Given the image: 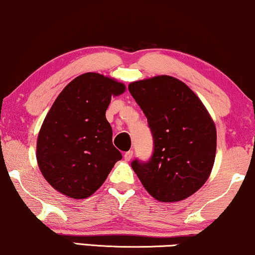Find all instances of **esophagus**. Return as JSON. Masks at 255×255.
I'll list each match as a JSON object with an SVG mask.
<instances>
[{
    "label": "esophagus",
    "mask_w": 255,
    "mask_h": 255,
    "mask_svg": "<svg viewBox=\"0 0 255 255\" xmlns=\"http://www.w3.org/2000/svg\"><path fill=\"white\" fill-rule=\"evenodd\" d=\"M132 155H133V152H132V151L125 152L124 153V160H125V161H130L131 158H132Z\"/></svg>",
    "instance_id": "obj_1"
}]
</instances>
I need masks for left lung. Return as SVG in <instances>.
<instances>
[{
	"label": "left lung",
	"mask_w": 255,
	"mask_h": 255,
	"mask_svg": "<svg viewBox=\"0 0 255 255\" xmlns=\"http://www.w3.org/2000/svg\"><path fill=\"white\" fill-rule=\"evenodd\" d=\"M154 140L148 162L134 160L132 169L159 202L186 200L200 189L214 167L217 132L207 108L179 79L169 75L128 85Z\"/></svg>",
	"instance_id": "8db88e82"
}]
</instances>
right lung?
<instances>
[{
  "label": "right lung",
  "mask_w": 255,
  "mask_h": 255,
  "mask_svg": "<svg viewBox=\"0 0 255 255\" xmlns=\"http://www.w3.org/2000/svg\"><path fill=\"white\" fill-rule=\"evenodd\" d=\"M124 92V83L89 72L72 80L52 104L38 133L36 156L45 180L60 194L75 200L92 196L122 159L106 111L111 97Z\"/></svg>",
  "instance_id": "1"
}]
</instances>
